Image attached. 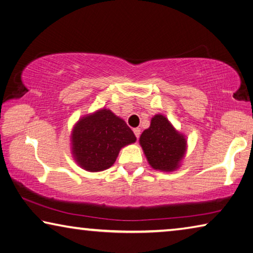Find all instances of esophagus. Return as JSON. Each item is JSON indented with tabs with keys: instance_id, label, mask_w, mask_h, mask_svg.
<instances>
[{
	"instance_id": "esophagus-1",
	"label": "esophagus",
	"mask_w": 253,
	"mask_h": 253,
	"mask_svg": "<svg viewBox=\"0 0 253 253\" xmlns=\"http://www.w3.org/2000/svg\"><path fill=\"white\" fill-rule=\"evenodd\" d=\"M133 132H134V135L136 136V139H138L139 136H140V133H141V130H140L139 127H134V129H133Z\"/></svg>"
}]
</instances>
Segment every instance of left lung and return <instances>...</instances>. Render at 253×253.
Returning a JSON list of instances; mask_svg holds the SVG:
<instances>
[{"mask_svg":"<svg viewBox=\"0 0 253 253\" xmlns=\"http://www.w3.org/2000/svg\"><path fill=\"white\" fill-rule=\"evenodd\" d=\"M140 144L151 167L163 171L175 170L186 151L184 135L161 114L152 118L150 127L140 136Z\"/></svg>","mask_w":253,"mask_h":253,"instance_id":"1","label":"left lung"}]
</instances>
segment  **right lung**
I'll use <instances>...</instances> for the list:
<instances>
[{"instance_id":"right-lung-1","label":"right lung","mask_w":253,"mask_h":253,"mask_svg":"<svg viewBox=\"0 0 253 253\" xmlns=\"http://www.w3.org/2000/svg\"><path fill=\"white\" fill-rule=\"evenodd\" d=\"M135 140L122 119L103 109L77 122L72 134L73 154L86 170L101 171L115 163L120 149Z\"/></svg>"}]
</instances>
